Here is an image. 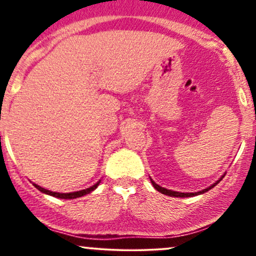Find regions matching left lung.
I'll list each match as a JSON object with an SVG mask.
<instances>
[{
    "instance_id": "8db88e82",
    "label": "left lung",
    "mask_w": 256,
    "mask_h": 256,
    "mask_svg": "<svg viewBox=\"0 0 256 256\" xmlns=\"http://www.w3.org/2000/svg\"><path fill=\"white\" fill-rule=\"evenodd\" d=\"M226 174V173H224V176ZM224 176H222V178L219 179V180H216V183L214 184H212L210 185V188H207V189H204L202 190V192H172V190H168V189H165V188H161L160 185H158L156 183H155L154 180H152V179L150 178V182H152V186L155 188V189L158 190V192H161V194H164V195H168V196H174V198H192V196H196V195H200V194H204V192H208V190H210L212 189V188H214L216 186V184L219 183L220 180H222V178H224Z\"/></svg>"
}]
</instances>
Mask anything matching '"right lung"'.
I'll return each mask as SVG.
<instances>
[{"label":"right lung","mask_w":256,"mask_h":256,"mask_svg":"<svg viewBox=\"0 0 256 256\" xmlns=\"http://www.w3.org/2000/svg\"><path fill=\"white\" fill-rule=\"evenodd\" d=\"M101 183V180H98V183H96L95 185H92V186H90V188H88V189H84V190H80V192H67V194H60V192H50V190H46V189H44V188H40V185H37V184H34V186L37 188L38 190H40V192H44V194H46V195H50V196H54V198H64V200H67V198H82V196H84V195H86V194H89V192H92V190H95L96 188L98 186V184Z\"/></svg>","instance_id":"right-lung-1"}]
</instances>
